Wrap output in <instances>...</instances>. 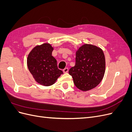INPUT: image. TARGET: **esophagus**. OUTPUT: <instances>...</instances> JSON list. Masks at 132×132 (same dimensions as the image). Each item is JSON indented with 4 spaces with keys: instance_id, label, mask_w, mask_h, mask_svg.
I'll return each instance as SVG.
<instances>
[{
    "instance_id": "34e87169",
    "label": "esophagus",
    "mask_w": 132,
    "mask_h": 132,
    "mask_svg": "<svg viewBox=\"0 0 132 132\" xmlns=\"http://www.w3.org/2000/svg\"><path fill=\"white\" fill-rule=\"evenodd\" d=\"M68 70H69L68 68H65L63 69V72L64 73H66L67 72H68Z\"/></svg>"
}]
</instances>
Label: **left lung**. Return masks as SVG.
<instances>
[{
	"instance_id": "left-lung-1",
	"label": "left lung",
	"mask_w": 132,
	"mask_h": 132,
	"mask_svg": "<svg viewBox=\"0 0 132 132\" xmlns=\"http://www.w3.org/2000/svg\"><path fill=\"white\" fill-rule=\"evenodd\" d=\"M105 72V58L100 48L85 44L76 52L75 65L69 70L76 87L88 91L97 86Z\"/></svg>"
}]
</instances>
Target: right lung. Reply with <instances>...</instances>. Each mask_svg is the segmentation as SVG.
<instances>
[{"instance_id":"1","label":"right lung","mask_w":132,"mask_h":132,"mask_svg":"<svg viewBox=\"0 0 132 132\" xmlns=\"http://www.w3.org/2000/svg\"><path fill=\"white\" fill-rule=\"evenodd\" d=\"M53 50L49 43L37 46L30 52L27 59L28 68L35 80L45 86L53 85L63 74L58 68L57 60L52 55Z\"/></svg>"}]
</instances>
